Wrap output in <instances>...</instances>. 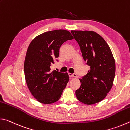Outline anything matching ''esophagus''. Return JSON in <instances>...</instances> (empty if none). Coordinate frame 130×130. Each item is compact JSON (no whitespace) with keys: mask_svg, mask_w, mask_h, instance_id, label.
Listing matches in <instances>:
<instances>
[{"mask_svg":"<svg viewBox=\"0 0 130 130\" xmlns=\"http://www.w3.org/2000/svg\"><path fill=\"white\" fill-rule=\"evenodd\" d=\"M68 75L70 77H77V75L76 73H68Z\"/></svg>","mask_w":130,"mask_h":130,"instance_id":"esophagus-1","label":"esophagus"}]
</instances>
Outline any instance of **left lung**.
I'll list each match as a JSON object with an SVG mask.
<instances>
[{"mask_svg":"<svg viewBox=\"0 0 130 130\" xmlns=\"http://www.w3.org/2000/svg\"><path fill=\"white\" fill-rule=\"evenodd\" d=\"M71 32L90 67L87 75L80 79L81 86L76 90V95L83 103L94 104L104 99L112 87L116 72L114 57L109 45L98 33L87 30Z\"/></svg>","mask_w":130,"mask_h":130,"instance_id":"1","label":"left lung"}]
</instances>
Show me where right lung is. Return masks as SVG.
Wrapping results in <instances>:
<instances>
[{
  "label": "right lung",
  "mask_w": 130,
  "mask_h": 130,
  "mask_svg": "<svg viewBox=\"0 0 130 130\" xmlns=\"http://www.w3.org/2000/svg\"><path fill=\"white\" fill-rule=\"evenodd\" d=\"M72 39L70 32L60 29L38 35L29 46L24 62L25 78L31 93L41 103L57 102L66 87L68 73L51 71L50 66L58 60L61 46Z\"/></svg>",
  "instance_id": "obj_1"
}]
</instances>
